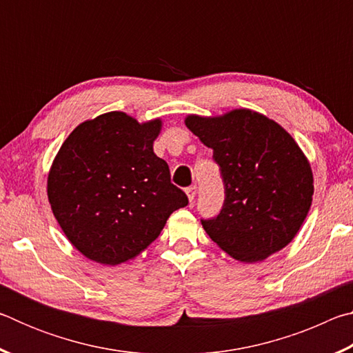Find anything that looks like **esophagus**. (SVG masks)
I'll return each mask as SVG.
<instances>
[{"mask_svg":"<svg viewBox=\"0 0 353 353\" xmlns=\"http://www.w3.org/2000/svg\"><path fill=\"white\" fill-rule=\"evenodd\" d=\"M196 193H198V190H196L194 185H193V187H188V188H187V196H188V201H190V202L194 201Z\"/></svg>","mask_w":353,"mask_h":353,"instance_id":"1","label":"esophagus"}]
</instances>
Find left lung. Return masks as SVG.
Wrapping results in <instances>:
<instances>
[{
	"instance_id": "8db88e82",
	"label": "left lung",
	"mask_w": 353,
	"mask_h": 353,
	"mask_svg": "<svg viewBox=\"0 0 353 353\" xmlns=\"http://www.w3.org/2000/svg\"><path fill=\"white\" fill-rule=\"evenodd\" d=\"M185 126L213 149L225 199L207 235L243 263L263 261L294 240L313 201V171L296 140L263 113L188 115Z\"/></svg>"
}]
</instances>
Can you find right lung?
Returning a JSON list of instances; mask_svg holds the SVG:
<instances>
[{"label": "right lung", "mask_w": 353, "mask_h": 353, "mask_svg": "<svg viewBox=\"0 0 353 353\" xmlns=\"http://www.w3.org/2000/svg\"><path fill=\"white\" fill-rule=\"evenodd\" d=\"M162 126L160 118L139 123L115 110L81 123L62 143L48 172V201L87 259L107 266L135 259L188 204L154 154Z\"/></svg>", "instance_id": "1"}]
</instances>
